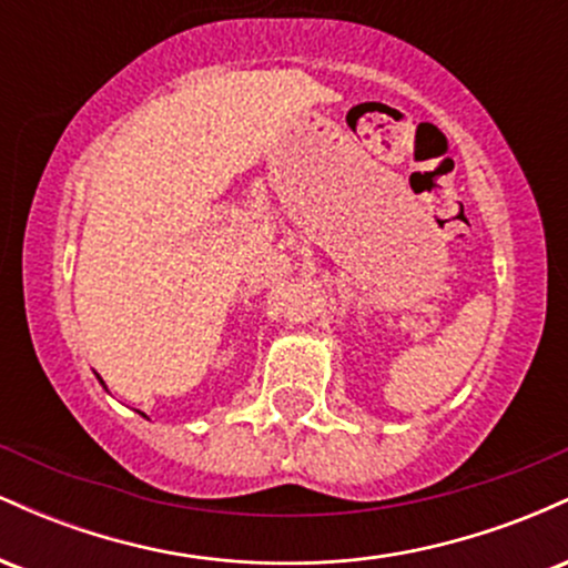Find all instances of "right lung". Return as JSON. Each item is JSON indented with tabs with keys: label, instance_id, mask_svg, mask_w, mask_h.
<instances>
[{
	"label": "right lung",
	"instance_id": "add662e5",
	"mask_svg": "<svg viewBox=\"0 0 568 568\" xmlns=\"http://www.w3.org/2000/svg\"><path fill=\"white\" fill-rule=\"evenodd\" d=\"M98 382H101V384H103V379H101V376H98ZM103 389H106V384H103Z\"/></svg>",
	"mask_w": 568,
	"mask_h": 568
}]
</instances>
